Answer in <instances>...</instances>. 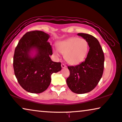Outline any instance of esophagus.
Returning a JSON list of instances; mask_svg holds the SVG:
<instances>
[{"instance_id":"esophagus-1","label":"esophagus","mask_w":122,"mask_h":122,"mask_svg":"<svg viewBox=\"0 0 122 122\" xmlns=\"http://www.w3.org/2000/svg\"><path fill=\"white\" fill-rule=\"evenodd\" d=\"M61 67H62V68H65L66 67V65H65L64 64H61Z\"/></svg>"}]
</instances>
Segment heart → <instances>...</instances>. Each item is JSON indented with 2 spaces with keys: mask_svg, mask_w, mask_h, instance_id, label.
Returning a JSON list of instances; mask_svg holds the SVG:
<instances>
[{
  "mask_svg": "<svg viewBox=\"0 0 122 122\" xmlns=\"http://www.w3.org/2000/svg\"><path fill=\"white\" fill-rule=\"evenodd\" d=\"M59 52L64 55L65 61L69 64L77 65L83 61L89 51V43L85 39L72 37L61 42L58 45ZM58 55V51H55Z\"/></svg>",
  "mask_w": 122,
  "mask_h": 122,
  "instance_id": "1",
  "label": "heart"
}]
</instances>
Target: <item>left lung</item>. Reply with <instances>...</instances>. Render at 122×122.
<instances>
[{"label":"left lung","instance_id":"obj_1","mask_svg":"<svg viewBox=\"0 0 122 122\" xmlns=\"http://www.w3.org/2000/svg\"><path fill=\"white\" fill-rule=\"evenodd\" d=\"M88 42L89 48L86 58L76 66H68L70 75L66 79L67 85L72 92L84 94L96 87L104 71V55L98 40L86 33H78Z\"/></svg>","mask_w":122,"mask_h":122}]
</instances>
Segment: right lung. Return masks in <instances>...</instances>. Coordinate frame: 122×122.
Masks as SVG:
<instances>
[{"label":"right lung","mask_w":122,"mask_h":122,"mask_svg":"<svg viewBox=\"0 0 122 122\" xmlns=\"http://www.w3.org/2000/svg\"><path fill=\"white\" fill-rule=\"evenodd\" d=\"M50 36L41 30L27 32L15 47L13 57L14 74L22 88L31 93H41L51 83L52 74L61 70V62H53L50 58L52 48L47 41ZM37 53L32 58L31 50Z\"/></svg>","instance_id":"add662e5"}]
</instances>
